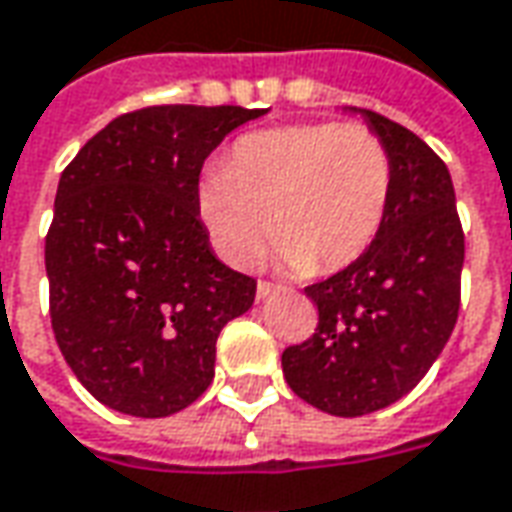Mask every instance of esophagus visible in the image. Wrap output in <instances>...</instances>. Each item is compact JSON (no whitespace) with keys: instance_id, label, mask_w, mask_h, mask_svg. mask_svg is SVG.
Returning a JSON list of instances; mask_svg holds the SVG:
<instances>
[{"instance_id":"1","label":"esophagus","mask_w":512,"mask_h":512,"mask_svg":"<svg viewBox=\"0 0 512 512\" xmlns=\"http://www.w3.org/2000/svg\"><path fill=\"white\" fill-rule=\"evenodd\" d=\"M277 291V285L269 283V280H257V300H266Z\"/></svg>"}]
</instances>
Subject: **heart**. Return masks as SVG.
<instances>
[{
    "mask_svg": "<svg viewBox=\"0 0 512 512\" xmlns=\"http://www.w3.org/2000/svg\"><path fill=\"white\" fill-rule=\"evenodd\" d=\"M392 156L361 123H294L232 142L198 184V218L215 252L252 266L269 235L288 269L333 274L364 255L392 201Z\"/></svg>",
    "mask_w": 512,
    "mask_h": 512,
    "instance_id": "heart-1",
    "label": "heart"
}]
</instances>
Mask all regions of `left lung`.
<instances>
[{"label":"left lung","instance_id":"1","mask_svg":"<svg viewBox=\"0 0 512 512\" xmlns=\"http://www.w3.org/2000/svg\"><path fill=\"white\" fill-rule=\"evenodd\" d=\"M361 117L392 156L387 221L356 263L305 288L316 333L283 350L288 387L339 417L378 412L429 373L457 325L465 260L446 162L401 123L370 109Z\"/></svg>","mask_w":512,"mask_h":512}]
</instances>
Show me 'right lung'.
Returning <instances> with one entry per match:
<instances>
[{
  "instance_id": "1",
  "label": "right lung",
  "mask_w": 512,
  "mask_h": 512,
  "mask_svg": "<svg viewBox=\"0 0 512 512\" xmlns=\"http://www.w3.org/2000/svg\"><path fill=\"white\" fill-rule=\"evenodd\" d=\"M263 109L148 106L111 120L61 173L44 263L55 342L109 409L168 417L204 395L215 342L255 277L212 255L204 159Z\"/></svg>"
}]
</instances>
